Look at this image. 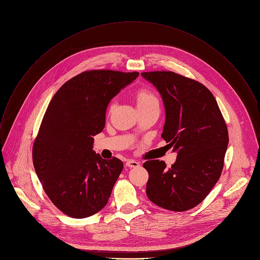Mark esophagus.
Here are the masks:
<instances>
[{
  "label": "esophagus",
  "instance_id": "34e87169",
  "mask_svg": "<svg viewBox=\"0 0 260 260\" xmlns=\"http://www.w3.org/2000/svg\"><path fill=\"white\" fill-rule=\"evenodd\" d=\"M126 166L129 167V168H136L139 166V163L137 161H134V160H128L126 162Z\"/></svg>",
  "mask_w": 260,
  "mask_h": 260
}]
</instances>
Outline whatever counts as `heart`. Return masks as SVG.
<instances>
[{
	"mask_svg": "<svg viewBox=\"0 0 260 260\" xmlns=\"http://www.w3.org/2000/svg\"><path fill=\"white\" fill-rule=\"evenodd\" d=\"M151 102H158L157 98L153 96V94L147 90H140L137 93V97H136V105L137 107H141V106H145L148 105V103Z\"/></svg>",
	"mask_w": 260,
	"mask_h": 260,
	"instance_id": "1",
	"label": "heart"
}]
</instances>
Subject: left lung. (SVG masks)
I'll use <instances>...</instances> for the list:
<instances>
[{"label":"left lung","mask_w":260,"mask_h":260,"mask_svg":"<svg viewBox=\"0 0 260 260\" xmlns=\"http://www.w3.org/2000/svg\"><path fill=\"white\" fill-rule=\"evenodd\" d=\"M157 88L165 108L162 137L177 152L167 168L146 161L147 198L164 209L182 212L200 204L220 177L229 133L213 94L201 83L173 72L142 73Z\"/></svg>","instance_id":"left-lung-1"}]
</instances>
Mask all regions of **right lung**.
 <instances>
[{
    "label": "right lung",
    "mask_w": 260,
    "mask_h": 260,
    "mask_svg": "<svg viewBox=\"0 0 260 260\" xmlns=\"http://www.w3.org/2000/svg\"><path fill=\"white\" fill-rule=\"evenodd\" d=\"M139 73L84 72L51 99L32 148L36 173L49 199L73 218L103 209L123 170L118 158L93 150L94 136L106 126L111 100Z\"/></svg>",
    "instance_id": "obj_1"
}]
</instances>
